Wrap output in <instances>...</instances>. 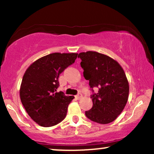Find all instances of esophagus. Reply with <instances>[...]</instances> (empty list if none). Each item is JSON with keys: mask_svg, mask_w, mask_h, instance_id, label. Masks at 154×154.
<instances>
[{"mask_svg": "<svg viewBox=\"0 0 154 154\" xmlns=\"http://www.w3.org/2000/svg\"><path fill=\"white\" fill-rule=\"evenodd\" d=\"M82 95L81 94V93H79V94H77V95H76L75 98H76V99L79 100V99H80V98H82Z\"/></svg>", "mask_w": 154, "mask_h": 154, "instance_id": "1", "label": "esophagus"}]
</instances>
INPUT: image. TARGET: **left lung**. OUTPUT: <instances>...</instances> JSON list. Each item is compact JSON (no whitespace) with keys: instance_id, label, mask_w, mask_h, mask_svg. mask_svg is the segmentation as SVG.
<instances>
[{"instance_id":"left-lung-1","label":"left lung","mask_w":154,"mask_h":154,"mask_svg":"<svg viewBox=\"0 0 154 154\" xmlns=\"http://www.w3.org/2000/svg\"><path fill=\"white\" fill-rule=\"evenodd\" d=\"M81 67L89 85L98 88L92 95L93 107L85 111L89 119L99 124L114 121L122 112L129 96V82L122 67L116 60L95 51L82 52Z\"/></svg>"}]
</instances>
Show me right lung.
Wrapping results in <instances>:
<instances>
[{
	"label": "right lung",
	"mask_w": 154,
	"mask_h": 154,
	"mask_svg": "<svg viewBox=\"0 0 154 154\" xmlns=\"http://www.w3.org/2000/svg\"><path fill=\"white\" fill-rule=\"evenodd\" d=\"M78 54L54 53L34 61L26 69L19 95L31 119L40 126L48 128L66 117L68 106L75 98L66 96L59 88V75L75 61Z\"/></svg>",
	"instance_id": "1"
}]
</instances>
